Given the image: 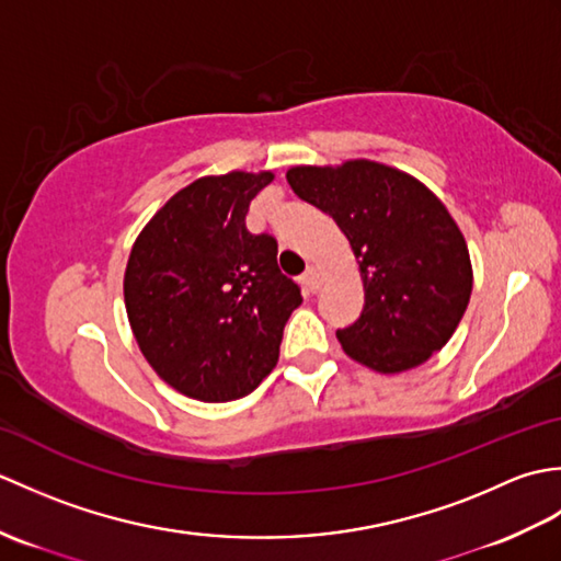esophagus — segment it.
<instances>
[{"label": "esophagus", "mask_w": 561, "mask_h": 561, "mask_svg": "<svg viewBox=\"0 0 561 561\" xmlns=\"http://www.w3.org/2000/svg\"><path fill=\"white\" fill-rule=\"evenodd\" d=\"M320 270L318 267H308L304 274H301V284H304V289L308 291V294H316L318 289H320Z\"/></svg>", "instance_id": "esophagus-1"}]
</instances>
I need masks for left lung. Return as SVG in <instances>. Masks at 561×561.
Wrapping results in <instances>:
<instances>
[{"label":"left lung","instance_id":"obj_1","mask_svg":"<svg viewBox=\"0 0 561 561\" xmlns=\"http://www.w3.org/2000/svg\"><path fill=\"white\" fill-rule=\"evenodd\" d=\"M291 190L337 221L359 260L364 311L342 350L378 374L424 364L456 332L472 294L468 243L432 190L390 165H294Z\"/></svg>","mask_w":561,"mask_h":561}]
</instances>
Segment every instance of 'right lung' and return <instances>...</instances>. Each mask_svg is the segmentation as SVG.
Returning <instances> with one entry per match:
<instances>
[{"mask_svg":"<svg viewBox=\"0 0 561 561\" xmlns=\"http://www.w3.org/2000/svg\"><path fill=\"white\" fill-rule=\"evenodd\" d=\"M274 173L205 175L153 214L125 270V308L141 354L165 383L202 402L253 392L277 366L301 306L277 241L245 214Z\"/></svg>","mask_w":561,"mask_h":561,"instance_id":"add662e5","label":"right lung"}]
</instances>
